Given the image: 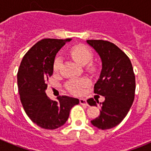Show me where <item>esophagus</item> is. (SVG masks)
<instances>
[{"mask_svg":"<svg viewBox=\"0 0 151 151\" xmlns=\"http://www.w3.org/2000/svg\"><path fill=\"white\" fill-rule=\"evenodd\" d=\"M79 103H80V104L85 105V106H88L87 101H86V100H85V98H80V99H79Z\"/></svg>","mask_w":151,"mask_h":151,"instance_id":"obj_1","label":"esophagus"}]
</instances>
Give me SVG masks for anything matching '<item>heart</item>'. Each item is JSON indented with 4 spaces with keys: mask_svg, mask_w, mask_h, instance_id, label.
Segmentation results:
<instances>
[{
    "mask_svg": "<svg viewBox=\"0 0 151 151\" xmlns=\"http://www.w3.org/2000/svg\"><path fill=\"white\" fill-rule=\"evenodd\" d=\"M73 59L81 65H85L90 62L93 57V54L88 47L84 45H76L70 47L69 50ZM62 64L60 57H57L54 63V70L58 71ZM91 66V65H89ZM88 81L86 78L73 79L66 84V88L72 94L79 95L83 92V88L88 85Z\"/></svg>",
    "mask_w": 151,
    "mask_h": 151,
    "instance_id": "1",
    "label": "heart"
}]
</instances>
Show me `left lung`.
Wrapping results in <instances>:
<instances>
[{"label": "left lung", "mask_w": 151, "mask_h": 151, "mask_svg": "<svg viewBox=\"0 0 151 151\" xmlns=\"http://www.w3.org/2000/svg\"><path fill=\"white\" fill-rule=\"evenodd\" d=\"M86 41L99 54L102 62L94 92L105 97V101L100 103V115L91 122L99 129H110L123 120L134 101L135 77L132 65L128 56L113 43L104 40ZM87 102L90 106H97L93 98Z\"/></svg>", "instance_id": "1"}]
</instances>
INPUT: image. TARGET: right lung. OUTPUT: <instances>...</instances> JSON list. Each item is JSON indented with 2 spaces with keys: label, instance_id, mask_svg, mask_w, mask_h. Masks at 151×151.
Here are the masks:
<instances>
[{
  "label": "right lung",
  "instance_id": "obj_1",
  "mask_svg": "<svg viewBox=\"0 0 151 151\" xmlns=\"http://www.w3.org/2000/svg\"><path fill=\"white\" fill-rule=\"evenodd\" d=\"M71 38H45L38 41L25 54L17 73L19 94L24 110L31 120L45 129H55L66 123L71 108L79 100L59 96L50 99L45 90L53 75L56 54Z\"/></svg>",
  "mask_w": 151,
  "mask_h": 151
}]
</instances>
